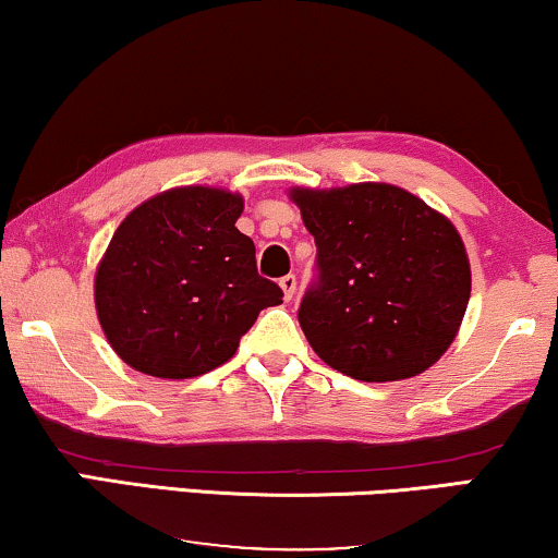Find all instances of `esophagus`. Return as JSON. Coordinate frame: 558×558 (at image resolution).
<instances>
[{
    "mask_svg": "<svg viewBox=\"0 0 558 558\" xmlns=\"http://www.w3.org/2000/svg\"><path fill=\"white\" fill-rule=\"evenodd\" d=\"M279 287H281V292H284L287 300H292L294 289H296V277H294V274H287V277H281L279 279Z\"/></svg>",
    "mask_w": 558,
    "mask_h": 558,
    "instance_id": "obj_1",
    "label": "esophagus"
}]
</instances>
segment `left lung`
<instances>
[{
  "instance_id": "8db88e82",
  "label": "left lung",
  "mask_w": 558,
  "mask_h": 558,
  "mask_svg": "<svg viewBox=\"0 0 558 558\" xmlns=\"http://www.w3.org/2000/svg\"><path fill=\"white\" fill-rule=\"evenodd\" d=\"M315 235L304 338L330 368L384 384L418 376L452 345L470 302L464 243L441 213L386 182L294 187Z\"/></svg>"
}]
</instances>
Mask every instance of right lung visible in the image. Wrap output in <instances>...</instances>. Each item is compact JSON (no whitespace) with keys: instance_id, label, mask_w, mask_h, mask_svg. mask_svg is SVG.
Instances as JSON below:
<instances>
[{"instance_id":"1","label":"right lung","mask_w":558,"mask_h":558,"mask_svg":"<svg viewBox=\"0 0 558 558\" xmlns=\"http://www.w3.org/2000/svg\"><path fill=\"white\" fill-rule=\"evenodd\" d=\"M243 197L174 187L121 220L96 269L106 340L134 371L195 378L233 357L279 284L258 277L256 246L235 228Z\"/></svg>"}]
</instances>
